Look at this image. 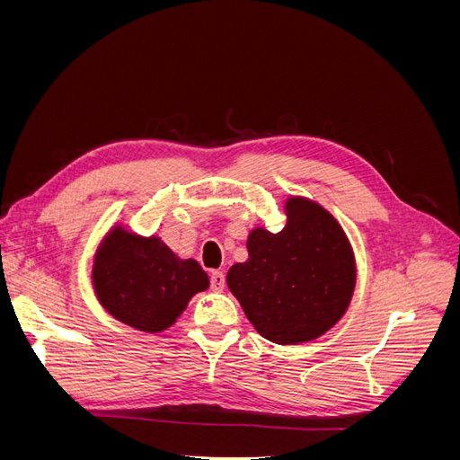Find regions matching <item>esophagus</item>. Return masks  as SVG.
I'll return each mask as SVG.
<instances>
[{
  "mask_svg": "<svg viewBox=\"0 0 460 460\" xmlns=\"http://www.w3.org/2000/svg\"><path fill=\"white\" fill-rule=\"evenodd\" d=\"M226 284V276L222 272H213L211 274V289L213 291H222Z\"/></svg>",
  "mask_w": 460,
  "mask_h": 460,
  "instance_id": "esophagus-1",
  "label": "esophagus"
}]
</instances>
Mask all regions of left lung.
I'll return each instance as SVG.
<instances>
[{
  "label": "left lung",
  "instance_id": "obj_1",
  "mask_svg": "<svg viewBox=\"0 0 460 460\" xmlns=\"http://www.w3.org/2000/svg\"><path fill=\"white\" fill-rule=\"evenodd\" d=\"M286 226L252 230L249 259L226 274L232 296L262 338L278 345L313 341L349 307L357 270L349 240L324 207L286 201Z\"/></svg>",
  "mask_w": 460,
  "mask_h": 460
}]
</instances>
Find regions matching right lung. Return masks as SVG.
Here are the masks:
<instances>
[{
  "label": "right lung",
  "instance_id": "obj_1",
  "mask_svg": "<svg viewBox=\"0 0 460 460\" xmlns=\"http://www.w3.org/2000/svg\"><path fill=\"white\" fill-rule=\"evenodd\" d=\"M92 282L102 307L147 333L171 328L190 299L208 288L198 261L180 259L161 238L115 226L93 257Z\"/></svg>",
  "mask_w": 460,
  "mask_h": 460
}]
</instances>
